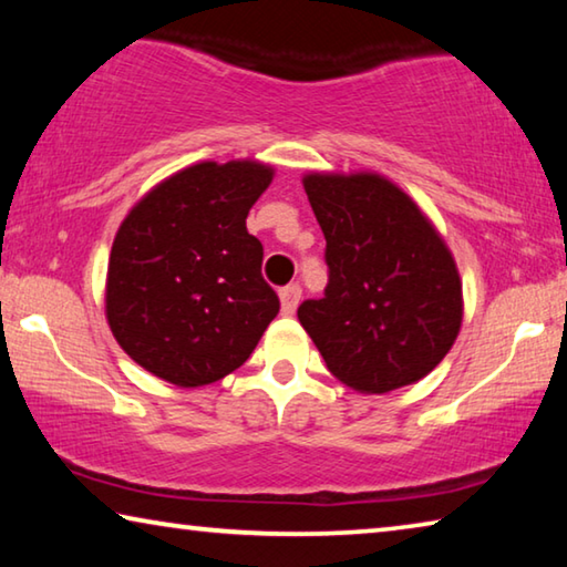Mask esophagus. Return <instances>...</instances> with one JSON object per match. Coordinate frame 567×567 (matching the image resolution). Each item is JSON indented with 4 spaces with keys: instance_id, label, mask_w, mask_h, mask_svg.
<instances>
[{
    "instance_id": "34e87169",
    "label": "esophagus",
    "mask_w": 567,
    "mask_h": 567,
    "mask_svg": "<svg viewBox=\"0 0 567 567\" xmlns=\"http://www.w3.org/2000/svg\"><path fill=\"white\" fill-rule=\"evenodd\" d=\"M300 297H302L300 285H287V287H282V290H280L282 315H295L297 305H300Z\"/></svg>"
}]
</instances>
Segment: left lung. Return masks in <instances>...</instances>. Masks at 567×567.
I'll use <instances>...</instances> for the list:
<instances>
[{
  "instance_id": "8db88e82",
  "label": "left lung",
  "mask_w": 567,
  "mask_h": 567,
  "mask_svg": "<svg viewBox=\"0 0 567 567\" xmlns=\"http://www.w3.org/2000/svg\"><path fill=\"white\" fill-rule=\"evenodd\" d=\"M330 282L297 318L324 364L364 395L433 372L463 324V280L430 217L378 172H307Z\"/></svg>"
}]
</instances>
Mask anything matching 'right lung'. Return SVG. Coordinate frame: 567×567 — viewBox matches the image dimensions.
I'll return each instance as SVG.
<instances>
[{
	"label": "right lung",
	"instance_id": "1",
	"mask_svg": "<svg viewBox=\"0 0 567 567\" xmlns=\"http://www.w3.org/2000/svg\"><path fill=\"white\" fill-rule=\"evenodd\" d=\"M275 167L197 162L152 187L114 235L104 315L120 348L159 380L199 388L237 370L280 312L262 280L249 209Z\"/></svg>",
	"mask_w": 567,
	"mask_h": 567
}]
</instances>
